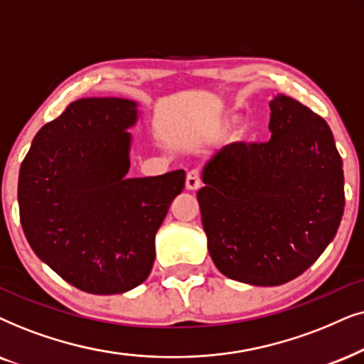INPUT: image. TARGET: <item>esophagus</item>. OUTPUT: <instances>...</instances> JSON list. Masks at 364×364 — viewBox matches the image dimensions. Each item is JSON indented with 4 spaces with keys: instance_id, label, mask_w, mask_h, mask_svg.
<instances>
[{
    "instance_id": "esophagus-1",
    "label": "esophagus",
    "mask_w": 364,
    "mask_h": 364,
    "mask_svg": "<svg viewBox=\"0 0 364 364\" xmlns=\"http://www.w3.org/2000/svg\"><path fill=\"white\" fill-rule=\"evenodd\" d=\"M185 186H186V190H190V191H196L198 188L201 186V178H200V173H198V171H190V173H188Z\"/></svg>"
}]
</instances>
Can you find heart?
<instances>
[{
	"mask_svg": "<svg viewBox=\"0 0 364 364\" xmlns=\"http://www.w3.org/2000/svg\"><path fill=\"white\" fill-rule=\"evenodd\" d=\"M235 119H236L235 113H225L216 119V124H218V128H228V126H230ZM248 134H250V126L248 124H241L240 128L236 129V138H238V139H246V138H248Z\"/></svg>",
	"mask_w": 364,
	"mask_h": 364,
	"instance_id": "b5f03b06",
	"label": "heart"
}]
</instances>
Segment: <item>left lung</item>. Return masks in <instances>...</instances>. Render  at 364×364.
Masks as SVG:
<instances>
[{"instance_id": "obj_1", "label": "left lung", "mask_w": 364, "mask_h": 364, "mask_svg": "<svg viewBox=\"0 0 364 364\" xmlns=\"http://www.w3.org/2000/svg\"><path fill=\"white\" fill-rule=\"evenodd\" d=\"M269 109V141L221 148L203 168L198 191L213 263L255 287L304 273L345 210L343 161L326 121L284 95Z\"/></svg>"}]
</instances>
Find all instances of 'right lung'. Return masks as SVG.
Segmentation results:
<instances>
[{
    "instance_id": "right-lung-1",
    "label": "right lung",
    "mask_w": 364,
    "mask_h": 364,
    "mask_svg": "<svg viewBox=\"0 0 364 364\" xmlns=\"http://www.w3.org/2000/svg\"><path fill=\"white\" fill-rule=\"evenodd\" d=\"M138 103L81 98L46 123L19 168V220L31 250L91 294L136 288L151 273L156 231L185 171L128 178Z\"/></svg>"
}]
</instances>
